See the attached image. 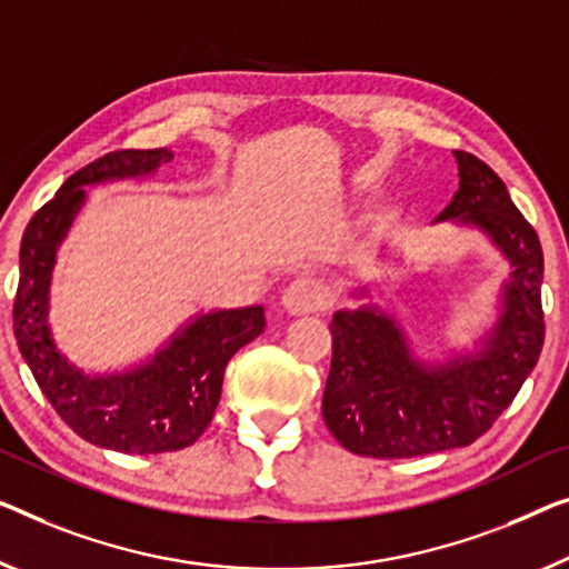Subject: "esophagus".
<instances>
[{
	"label": "esophagus",
	"mask_w": 569,
	"mask_h": 569,
	"mask_svg": "<svg viewBox=\"0 0 569 569\" xmlns=\"http://www.w3.org/2000/svg\"><path fill=\"white\" fill-rule=\"evenodd\" d=\"M327 288L313 276H299L283 291V307L291 313L319 311L327 303Z\"/></svg>",
	"instance_id": "1"
}]
</instances>
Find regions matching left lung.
Listing matches in <instances>:
<instances>
[{"instance_id": "1", "label": "left lung", "mask_w": 569, "mask_h": 569, "mask_svg": "<svg viewBox=\"0 0 569 569\" xmlns=\"http://www.w3.org/2000/svg\"><path fill=\"white\" fill-rule=\"evenodd\" d=\"M455 158L460 189L439 219L480 227L511 260L503 313L480 355L427 368L383 313L337 311L321 413L355 455L396 460L472 445L511 406L545 345L539 237L493 168L465 150Z\"/></svg>"}]
</instances>
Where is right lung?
Returning a JSON list of instances; mask_svg holds the SVG:
<instances>
[{
    "mask_svg": "<svg viewBox=\"0 0 569 569\" xmlns=\"http://www.w3.org/2000/svg\"><path fill=\"white\" fill-rule=\"evenodd\" d=\"M173 158L171 150H114L83 166L36 211L20 244L14 339L58 417L87 442L127 455L176 452L197 442L214 419L224 368L266 327L262 307L214 311L186 327L156 360L124 376L89 378L56 350L48 283L56 248L83 203L87 183L142 176Z\"/></svg>",
    "mask_w": 569,
    "mask_h": 569,
    "instance_id": "add662e5",
    "label": "right lung"
}]
</instances>
